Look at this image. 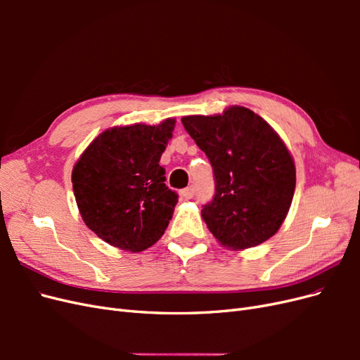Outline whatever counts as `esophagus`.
Here are the masks:
<instances>
[{"label": "esophagus", "instance_id": "esophagus-1", "mask_svg": "<svg viewBox=\"0 0 360 360\" xmlns=\"http://www.w3.org/2000/svg\"><path fill=\"white\" fill-rule=\"evenodd\" d=\"M180 193H181V197L184 200H191V198H193V195H195V188L193 186H188V188H184Z\"/></svg>", "mask_w": 360, "mask_h": 360}]
</instances>
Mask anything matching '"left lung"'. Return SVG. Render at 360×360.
Here are the masks:
<instances>
[{
  "label": "left lung",
  "mask_w": 360,
  "mask_h": 360,
  "mask_svg": "<svg viewBox=\"0 0 360 360\" xmlns=\"http://www.w3.org/2000/svg\"><path fill=\"white\" fill-rule=\"evenodd\" d=\"M181 123L213 168L214 195L201 210L210 233L233 249L266 242L284 222L296 188L285 144L243 106L222 115L183 117Z\"/></svg>",
  "instance_id": "8db88e82"
}]
</instances>
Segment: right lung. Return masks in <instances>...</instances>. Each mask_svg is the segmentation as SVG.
Listing matches in <instances>:
<instances>
[{
	"instance_id": "obj_1",
	"label": "right lung",
	"mask_w": 360,
	"mask_h": 360,
	"mask_svg": "<svg viewBox=\"0 0 360 360\" xmlns=\"http://www.w3.org/2000/svg\"><path fill=\"white\" fill-rule=\"evenodd\" d=\"M134 124L101 134L72 172L76 204L86 226L106 243L139 252L155 245L179 201L165 184L160 156L174 129Z\"/></svg>"
}]
</instances>
